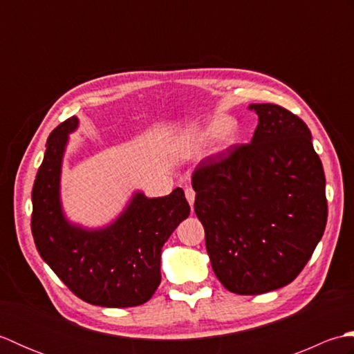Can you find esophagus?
<instances>
[{"mask_svg": "<svg viewBox=\"0 0 354 354\" xmlns=\"http://www.w3.org/2000/svg\"><path fill=\"white\" fill-rule=\"evenodd\" d=\"M194 196H196V193H194V190L192 189V187H187V189H185V198H187V201H189L190 207H193V204H194Z\"/></svg>", "mask_w": 354, "mask_h": 354, "instance_id": "esophagus-1", "label": "esophagus"}]
</instances>
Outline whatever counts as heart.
I'll use <instances>...</instances> for the list:
<instances>
[{
    "label": "heart",
    "instance_id": "obj_1",
    "mask_svg": "<svg viewBox=\"0 0 354 354\" xmlns=\"http://www.w3.org/2000/svg\"><path fill=\"white\" fill-rule=\"evenodd\" d=\"M237 137V124L230 117L216 115L202 126H196L187 131L183 137V149H196L207 145L209 140H213L214 152L223 153L236 145Z\"/></svg>",
    "mask_w": 354,
    "mask_h": 354
}]
</instances>
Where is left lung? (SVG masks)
Listing matches in <instances>:
<instances>
[{
	"instance_id": "left-lung-1",
	"label": "left lung",
	"mask_w": 354,
	"mask_h": 354,
	"mask_svg": "<svg viewBox=\"0 0 354 354\" xmlns=\"http://www.w3.org/2000/svg\"><path fill=\"white\" fill-rule=\"evenodd\" d=\"M250 145L207 158L193 173L194 212L219 281L239 295H260L301 272L327 223L326 176L301 118L272 103Z\"/></svg>"
}]
</instances>
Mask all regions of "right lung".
Segmentation results:
<instances>
[{"label": "right lung", "instance_id": "add662e5", "mask_svg": "<svg viewBox=\"0 0 354 354\" xmlns=\"http://www.w3.org/2000/svg\"><path fill=\"white\" fill-rule=\"evenodd\" d=\"M73 115L50 133L32 192L36 250L70 290L102 307L146 303L161 283V250L190 214L184 190L147 198L137 190L123 212L103 227L88 228L66 217L61 198L62 164Z\"/></svg>", "mask_w": 354, "mask_h": 354}]
</instances>
